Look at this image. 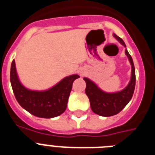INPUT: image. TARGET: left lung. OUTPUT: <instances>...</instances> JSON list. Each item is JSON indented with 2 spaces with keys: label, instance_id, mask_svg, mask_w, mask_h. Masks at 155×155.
<instances>
[{
  "label": "left lung",
  "instance_id": "1",
  "mask_svg": "<svg viewBox=\"0 0 155 155\" xmlns=\"http://www.w3.org/2000/svg\"><path fill=\"white\" fill-rule=\"evenodd\" d=\"M116 38L124 47H126L124 42L121 38L113 34ZM125 54L128 58L131 66V76L128 85L124 89L116 93H107L100 89L93 81L88 78H84L86 88L85 93L88 96L90 102L91 109L94 113L101 116H112L118 114L123 108L129 103L132 97L135 86V71L131 56L129 54L127 50H125Z\"/></svg>",
  "mask_w": 155,
  "mask_h": 155
}]
</instances>
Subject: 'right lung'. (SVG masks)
Here are the masks:
<instances>
[{"mask_svg": "<svg viewBox=\"0 0 155 155\" xmlns=\"http://www.w3.org/2000/svg\"><path fill=\"white\" fill-rule=\"evenodd\" d=\"M78 78V74L70 75L47 90L37 91L27 89L20 82L15 60L10 71L12 88L18 103L29 113L40 118H53L65 112L73 82Z\"/></svg>", "mask_w": 155, "mask_h": 155, "instance_id": "add662e5", "label": "right lung"}]
</instances>
